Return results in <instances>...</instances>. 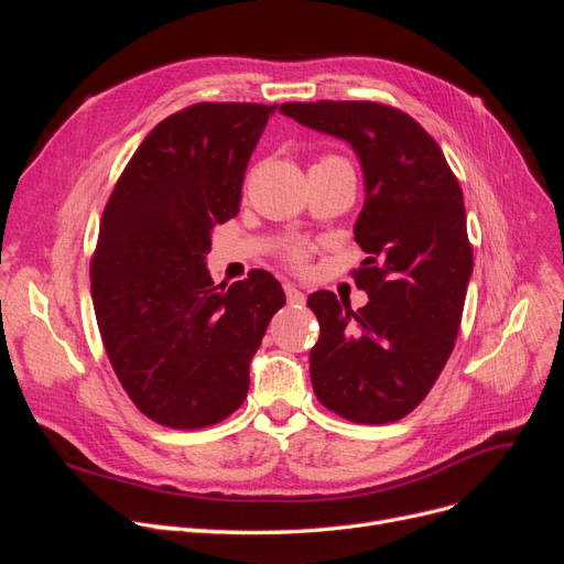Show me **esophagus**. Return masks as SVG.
Listing matches in <instances>:
<instances>
[{
    "instance_id": "1",
    "label": "esophagus",
    "mask_w": 564,
    "mask_h": 564,
    "mask_svg": "<svg viewBox=\"0 0 564 564\" xmlns=\"http://www.w3.org/2000/svg\"><path fill=\"white\" fill-rule=\"evenodd\" d=\"M284 294H286V301L292 305H303L305 303V294L301 292V289L296 284H284Z\"/></svg>"
}]
</instances>
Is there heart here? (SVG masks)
Here are the masks:
<instances>
[{
	"label": "heart",
	"instance_id": "heart-1",
	"mask_svg": "<svg viewBox=\"0 0 564 564\" xmlns=\"http://www.w3.org/2000/svg\"><path fill=\"white\" fill-rule=\"evenodd\" d=\"M282 259L289 268L303 270L305 265H308V249H305L303 245H289L282 249Z\"/></svg>",
	"mask_w": 564,
	"mask_h": 564
}]
</instances>
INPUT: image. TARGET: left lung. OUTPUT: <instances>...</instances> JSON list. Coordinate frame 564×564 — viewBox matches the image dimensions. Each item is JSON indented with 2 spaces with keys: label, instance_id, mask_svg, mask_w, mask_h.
<instances>
[{
  "label": "left lung",
  "instance_id": "left-lung-1",
  "mask_svg": "<svg viewBox=\"0 0 564 564\" xmlns=\"http://www.w3.org/2000/svg\"><path fill=\"white\" fill-rule=\"evenodd\" d=\"M280 112L348 141L365 169L355 242L367 259L352 280L369 303L350 311L332 292L308 296L319 322L313 390L352 423L400 421L429 395L456 344L473 272L464 193L433 135L398 108L317 100Z\"/></svg>",
  "mask_w": 564,
  "mask_h": 564
}]
</instances>
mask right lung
Wrapping results in <instances>:
<instances>
[{"mask_svg": "<svg viewBox=\"0 0 564 564\" xmlns=\"http://www.w3.org/2000/svg\"><path fill=\"white\" fill-rule=\"evenodd\" d=\"M275 106L195 104L152 129L104 209L91 256L100 338L148 419L197 431L228 419L282 305L280 282L251 270L216 286L212 230L240 212L251 152Z\"/></svg>", "mask_w": 564, "mask_h": 564, "instance_id": "1", "label": "right lung"}]
</instances>
